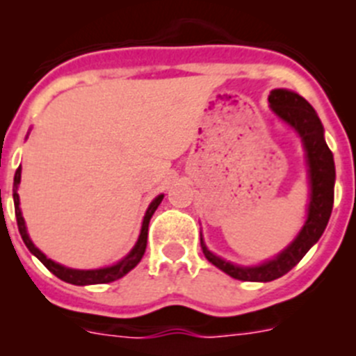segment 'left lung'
I'll return each instance as SVG.
<instances>
[{
  "instance_id": "1",
  "label": "left lung",
  "mask_w": 356,
  "mask_h": 356,
  "mask_svg": "<svg viewBox=\"0 0 356 356\" xmlns=\"http://www.w3.org/2000/svg\"><path fill=\"white\" fill-rule=\"evenodd\" d=\"M269 106L280 121L298 134L305 149L307 160L308 200L307 219L303 228L296 235L294 241L280 251L276 257L259 264V266H238L229 260L217 257L207 248L201 235V250L210 264L221 269L228 276L242 282H273L280 276L287 275L296 264L303 259L307 251L316 244L325 232L333 209V187H335V162L325 140V128L314 106L300 94L289 89H275L269 94Z\"/></svg>"
}]
</instances>
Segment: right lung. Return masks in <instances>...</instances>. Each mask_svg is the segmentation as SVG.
Wrapping results in <instances>:
<instances>
[{"label":"right lung","mask_w":356,"mask_h":356,"mask_svg":"<svg viewBox=\"0 0 356 356\" xmlns=\"http://www.w3.org/2000/svg\"><path fill=\"white\" fill-rule=\"evenodd\" d=\"M19 184H21V165H19L14 176V207H15V219H17L19 234H21V237H23L24 244H26V248L30 250L31 254H35L37 259H39L44 266L48 267L49 271H51L56 278H60L62 282H67V284H72V285L110 284V282H115V280L128 275V273H130L144 257V251H146V244H147V226H149V219L163 200V194H159V196L149 203L146 213H144L139 238H137L135 246L131 248L130 253H128L124 259L119 260L118 264H112V266L99 267V269H72V267H65L62 266V264L55 262V260L48 259V257H46V254H44L42 251H40L33 242H31L30 235H28L23 212H21V207H19V194H17Z\"/></svg>","instance_id":"right-lung-1"}]
</instances>
